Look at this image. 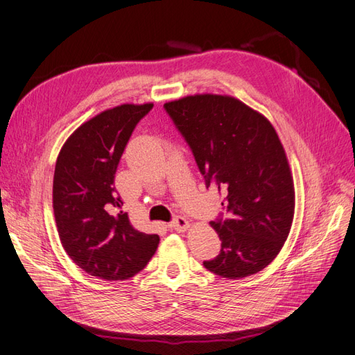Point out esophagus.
Segmentation results:
<instances>
[{"label":"esophagus","instance_id":"esophagus-1","mask_svg":"<svg viewBox=\"0 0 355 355\" xmlns=\"http://www.w3.org/2000/svg\"><path fill=\"white\" fill-rule=\"evenodd\" d=\"M170 228H173L175 231H179V232H184L189 228V222L185 218L178 216L173 222L170 223Z\"/></svg>","mask_w":355,"mask_h":355}]
</instances>
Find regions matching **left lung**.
I'll return each mask as SVG.
<instances>
[{
  "label": "left lung",
  "instance_id": "obj_1",
  "mask_svg": "<svg viewBox=\"0 0 355 355\" xmlns=\"http://www.w3.org/2000/svg\"><path fill=\"white\" fill-rule=\"evenodd\" d=\"M164 108L228 213L210 222L222 249L202 265L228 280L262 271L280 253L295 214L293 176L275 128L227 94L185 96Z\"/></svg>",
  "mask_w": 355,
  "mask_h": 355
}]
</instances>
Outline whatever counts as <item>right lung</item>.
Returning a JSON list of instances; mask_svg holds the SVG:
<instances>
[{"instance_id": "add662e5", "label": "right lung", "mask_w": 355, "mask_h": 355, "mask_svg": "<svg viewBox=\"0 0 355 355\" xmlns=\"http://www.w3.org/2000/svg\"><path fill=\"white\" fill-rule=\"evenodd\" d=\"M154 103H123L81 124L63 144L53 178V211L63 249L87 274L128 280L154 256L159 237L137 231L114 187L136 124Z\"/></svg>"}]
</instances>
